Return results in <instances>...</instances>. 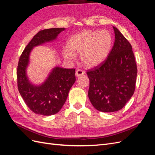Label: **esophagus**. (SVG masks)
Segmentation results:
<instances>
[{
  "instance_id": "34e87169",
  "label": "esophagus",
  "mask_w": 155,
  "mask_h": 155,
  "mask_svg": "<svg viewBox=\"0 0 155 155\" xmlns=\"http://www.w3.org/2000/svg\"><path fill=\"white\" fill-rule=\"evenodd\" d=\"M85 72L84 71V70H83L81 69H78L76 72V76L77 77H79L80 76H82V75L85 74Z\"/></svg>"
}]
</instances>
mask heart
<instances>
[{"label":"heart","mask_w":155,"mask_h":155,"mask_svg":"<svg viewBox=\"0 0 155 155\" xmlns=\"http://www.w3.org/2000/svg\"><path fill=\"white\" fill-rule=\"evenodd\" d=\"M112 45L113 37L109 31L84 30L70 37L63 54L66 59L74 61L75 53H80L81 61L88 67H94L107 59Z\"/></svg>","instance_id":"b5f03b06"}]
</instances>
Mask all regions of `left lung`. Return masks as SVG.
<instances>
[{
    "label": "left lung",
    "mask_w": 155,
    "mask_h": 155,
    "mask_svg": "<svg viewBox=\"0 0 155 155\" xmlns=\"http://www.w3.org/2000/svg\"><path fill=\"white\" fill-rule=\"evenodd\" d=\"M113 29L115 41L108 58L87 72L89 100L96 109L104 112L122 109L133 95L137 76L131 45L116 27Z\"/></svg>",
    "instance_id": "8db88e82"
}]
</instances>
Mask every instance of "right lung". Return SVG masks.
<instances>
[{"label":"right lung","instance_id":"1","mask_svg":"<svg viewBox=\"0 0 155 155\" xmlns=\"http://www.w3.org/2000/svg\"><path fill=\"white\" fill-rule=\"evenodd\" d=\"M64 30V28H54L39 31L20 56L17 70L18 89L26 105L35 114L50 116L58 113L66 101L70 88L76 81L74 68L56 67L46 81L37 86L29 81L26 73L33 48L55 40Z\"/></svg>","mask_w":155,"mask_h":155}]
</instances>
